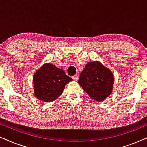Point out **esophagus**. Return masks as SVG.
<instances>
[{"label":"esophagus","mask_w":147,"mask_h":147,"mask_svg":"<svg viewBox=\"0 0 147 147\" xmlns=\"http://www.w3.org/2000/svg\"><path fill=\"white\" fill-rule=\"evenodd\" d=\"M72 79L74 80V81H77L78 79H79V76H78V75H76L75 76H73V77H72Z\"/></svg>","instance_id":"1"}]
</instances>
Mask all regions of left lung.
<instances>
[{"instance_id":"8db88e82","label":"left lung","mask_w":147,"mask_h":147,"mask_svg":"<svg viewBox=\"0 0 147 147\" xmlns=\"http://www.w3.org/2000/svg\"><path fill=\"white\" fill-rule=\"evenodd\" d=\"M79 83L90 97L102 101L112 92L113 75L100 62H89L80 75Z\"/></svg>"}]
</instances>
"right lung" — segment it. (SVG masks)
<instances>
[{"label": "right lung", "instance_id": "right-lung-1", "mask_svg": "<svg viewBox=\"0 0 147 147\" xmlns=\"http://www.w3.org/2000/svg\"><path fill=\"white\" fill-rule=\"evenodd\" d=\"M35 96L39 100L51 102L63 92L66 84L72 81L62 69L46 63L35 72L34 78Z\"/></svg>", "mask_w": 147, "mask_h": 147}]
</instances>
